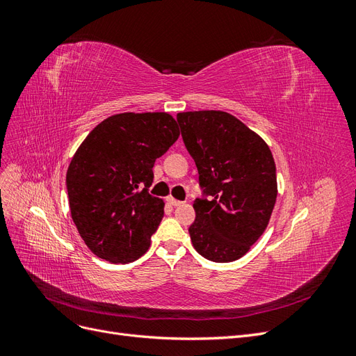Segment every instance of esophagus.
<instances>
[{"label":"esophagus","mask_w":356,"mask_h":356,"mask_svg":"<svg viewBox=\"0 0 356 356\" xmlns=\"http://www.w3.org/2000/svg\"><path fill=\"white\" fill-rule=\"evenodd\" d=\"M166 200H168V203L170 204V207H181V204H182V202H179V200L174 199V197H168Z\"/></svg>","instance_id":"34e87169"}]
</instances>
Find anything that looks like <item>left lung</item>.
Listing matches in <instances>:
<instances>
[{
    "label": "left lung",
    "instance_id": "1",
    "mask_svg": "<svg viewBox=\"0 0 356 356\" xmlns=\"http://www.w3.org/2000/svg\"><path fill=\"white\" fill-rule=\"evenodd\" d=\"M208 199H196L188 233L195 250L215 263L239 260L264 233L277 196L276 166L264 139L224 111L178 113Z\"/></svg>",
    "mask_w": 356,
    "mask_h": 356
}]
</instances>
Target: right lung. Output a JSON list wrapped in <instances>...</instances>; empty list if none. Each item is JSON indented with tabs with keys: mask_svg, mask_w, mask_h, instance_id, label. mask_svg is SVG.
I'll return each instance as SVG.
<instances>
[{
	"mask_svg": "<svg viewBox=\"0 0 356 356\" xmlns=\"http://www.w3.org/2000/svg\"><path fill=\"white\" fill-rule=\"evenodd\" d=\"M179 136L168 113H122L86 136L67 170L72 221L89 250L127 264L144 255L165 213L148 193L156 159Z\"/></svg>",
	"mask_w": 356,
	"mask_h": 356,
	"instance_id": "add662e5",
	"label": "right lung"
}]
</instances>
